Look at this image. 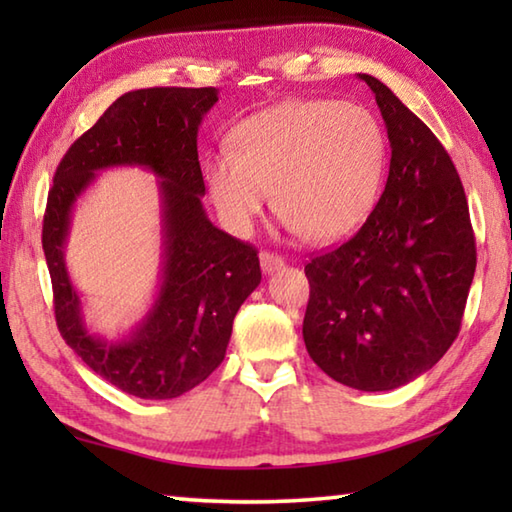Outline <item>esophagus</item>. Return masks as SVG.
<instances>
[{
  "label": "esophagus",
  "mask_w": 512,
  "mask_h": 512,
  "mask_svg": "<svg viewBox=\"0 0 512 512\" xmlns=\"http://www.w3.org/2000/svg\"><path fill=\"white\" fill-rule=\"evenodd\" d=\"M259 264H262L264 273H275L284 266V259L273 255V253H262V255H259Z\"/></svg>",
  "instance_id": "34e87169"
}]
</instances>
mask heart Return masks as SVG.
<instances>
[{
  "mask_svg": "<svg viewBox=\"0 0 512 512\" xmlns=\"http://www.w3.org/2000/svg\"><path fill=\"white\" fill-rule=\"evenodd\" d=\"M235 149L207 153L205 183L225 228L253 232L268 201L291 235L334 244L368 219L384 183L388 142L370 110L296 99L235 128Z\"/></svg>",
  "mask_w": 512,
  "mask_h": 512,
  "instance_id": "obj_1",
  "label": "heart"
}]
</instances>
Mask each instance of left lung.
<instances>
[{
  "instance_id": "1",
  "label": "left lung",
  "mask_w": 512,
  "mask_h": 512,
  "mask_svg": "<svg viewBox=\"0 0 512 512\" xmlns=\"http://www.w3.org/2000/svg\"><path fill=\"white\" fill-rule=\"evenodd\" d=\"M391 169L357 235L305 266L309 357L339 384L393 391L443 359L461 329L476 246L452 158L427 124L370 74Z\"/></svg>"
}]
</instances>
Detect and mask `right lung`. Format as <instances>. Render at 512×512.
<instances>
[{
  "label": "right lung",
  "mask_w": 512,
  "mask_h": 512,
  "mask_svg": "<svg viewBox=\"0 0 512 512\" xmlns=\"http://www.w3.org/2000/svg\"><path fill=\"white\" fill-rule=\"evenodd\" d=\"M216 88H146L121 94L60 160L49 189L45 248L56 323L99 377L142 400H173L219 368L232 320L262 282L259 257L207 219L198 126ZM140 166L159 178L163 262L150 311L119 340L94 335L66 271L64 248L78 198L101 170Z\"/></svg>",
  "instance_id": "obj_1"
}]
</instances>
